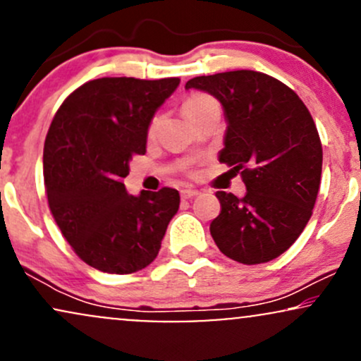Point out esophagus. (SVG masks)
I'll list each match as a JSON object with an SVG mask.
<instances>
[{
    "instance_id": "34e87169",
    "label": "esophagus",
    "mask_w": 361,
    "mask_h": 361,
    "mask_svg": "<svg viewBox=\"0 0 361 361\" xmlns=\"http://www.w3.org/2000/svg\"><path fill=\"white\" fill-rule=\"evenodd\" d=\"M198 193H200V192H198V190H195V188H183V190H181V198L188 200V198L197 197Z\"/></svg>"
}]
</instances>
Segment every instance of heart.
Listing matches in <instances>:
<instances>
[{"mask_svg": "<svg viewBox=\"0 0 361 361\" xmlns=\"http://www.w3.org/2000/svg\"><path fill=\"white\" fill-rule=\"evenodd\" d=\"M212 109H219L217 102H215L210 94H205V93H192L188 94L183 102V114L192 120V122L197 117H200L202 114H205L207 110H212ZM157 122H159V117H154L151 120V123H149V128H147L149 135H152L156 132Z\"/></svg>", "mask_w": 361, "mask_h": 361, "instance_id": "b5f03b06", "label": "heart"}]
</instances>
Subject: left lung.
I'll list each match as a JSON object with an SVG mask.
<instances>
[{
  "mask_svg": "<svg viewBox=\"0 0 361 361\" xmlns=\"http://www.w3.org/2000/svg\"><path fill=\"white\" fill-rule=\"evenodd\" d=\"M185 88L222 103L229 126L219 161L246 185L243 198L215 193V244L243 264L279 258L307 226L321 185L322 144L312 115L295 91L258 71L197 76Z\"/></svg>",
  "mask_w": 361,
  "mask_h": 361,
  "instance_id": "left-lung-1",
  "label": "left lung"
}]
</instances>
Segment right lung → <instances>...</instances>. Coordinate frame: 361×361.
<instances>
[{
    "mask_svg": "<svg viewBox=\"0 0 361 361\" xmlns=\"http://www.w3.org/2000/svg\"><path fill=\"white\" fill-rule=\"evenodd\" d=\"M180 78H98L76 88L54 115L44 144L49 209L73 251L114 275L156 259L180 193L128 195V161L146 152L147 127Z\"/></svg>",
    "mask_w": 361,
    "mask_h": 361,
    "instance_id": "obj_1",
    "label": "right lung"
}]
</instances>
